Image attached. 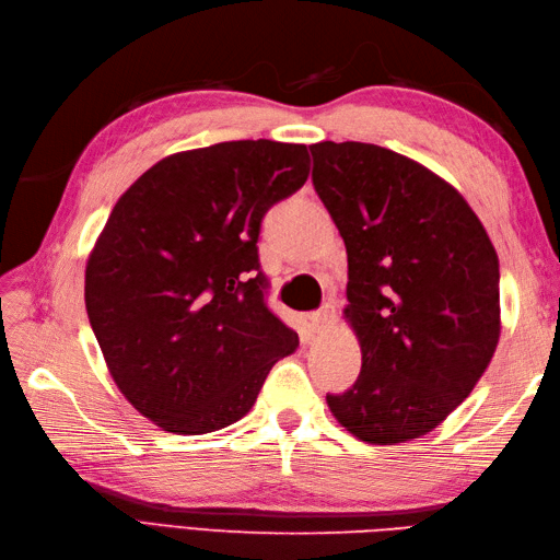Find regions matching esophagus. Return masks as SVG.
Here are the masks:
<instances>
[{"instance_id": "1", "label": "esophagus", "mask_w": 560, "mask_h": 560, "mask_svg": "<svg viewBox=\"0 0 560 560\" xmlns=\"http://www.w3.org/2000/svg\"><path fill=\"white\" fill-rule=\"evenodd\" d=\"M307 323H311V329L315 331V335H323L325 329H329L331 325H335V307L325 305L323 311H317V313H313L311 317H307Z\"/></svg>"}]
</instances>
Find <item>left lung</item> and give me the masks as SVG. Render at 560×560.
<instances>
[{"instance_id":"8db88e82","label":"left lung","mask_w":560,"mask_h":560,"mask_svg":"<svg viewBox=\"0 0 560 560\" xmlns=\"http://www.w3.org/2000/svg\"><path fill=\"white\" fill-rule=\"evenodd\" d=\"M313 185L347 245L343 319L361 375L327 395L363 443L431 433L477 387L501 339V271L483 223L413 159L361 141H319Z\"/></svg>"}]
</instances>
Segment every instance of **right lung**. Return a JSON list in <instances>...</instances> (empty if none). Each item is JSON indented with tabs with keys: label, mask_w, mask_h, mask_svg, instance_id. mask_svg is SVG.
<instances>
[{
	"label": "right lung",
	"mask_w": 560,
	"mask_h": 560,
	"mask_svg": "<svg viewBox=\"0 0 560 560\" xmlns=\"http://www.w3.org/2000/svg\"><path fill=\"white\" fill-rule=\"evenodd\" d=\"M307 175L305 144L221 141L161 159L113 207L83 299L115 385L163 431L243 419L299 349L265 305L257 241L267 209Z\"/></svg>",
	"instance_id": "1"
}]
</instances>
